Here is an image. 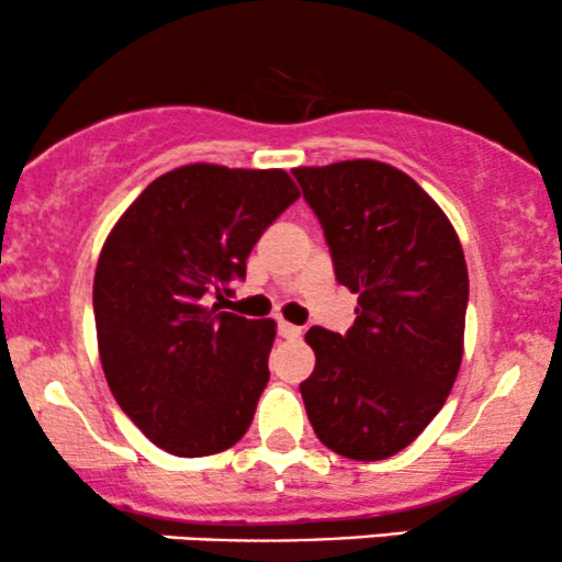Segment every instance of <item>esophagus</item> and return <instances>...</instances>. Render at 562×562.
Masks as SVG:
<instances>
[{
  "label": "esophagus",
  "instance_id": "1",
  "mask_svg": "<svg viewBox=\"0 0 562 562\" xmlns=\"http://www.w3.org/2000/svg\"><path fill=\"white\" fill-rule=\"evenodd\" d=\"M277 333H280V338H285V340H295V338H301V327L299 325H290V322H285L282 319L280 325H277Z\"/></svg>",
  "mask_w": 562,
  "mask_h": 562
}]
</instances>
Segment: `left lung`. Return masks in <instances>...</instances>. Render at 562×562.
Masks as SVG:
<instances>
[{"label": "left lung", "mask_w": 562, "mask_h": 562, "mask_svg": "<svg viewBox=\"0 0 562 562\" xmlns=\"http://www.w3.org/2000/svg\"><path fill=\"white\" fill-rule=\"evenodd\" d=\"M325 229L335 280L359 295L346 335L312 327L308 423L335 454L375 462L409 447L462 362L468 267L436 200L380 160L293 169Z\"/></svg>", "instance_id": "8db88e82"}]
</instances>
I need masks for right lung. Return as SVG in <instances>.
Instances as JSON below:
<instances>
[{
	"instance_id": "right-lung-1",
	"label": "right lung",
	"mask_w": 562,
	"mask_h": 562,
	"mask_svg": "<svg viewBox=\"0 0 562 562\" xmlns=\"http://www.w3.org/2000/svg\"><path fill=\"white\" fill-rule=\"evenodd\" d=\"M299 200L282 169H173L119 218L94 272L100 362L115 402L160 449L237 443L269 383L272 319L218 312L263 229Z\"/></svg>"
}]
</instances>
